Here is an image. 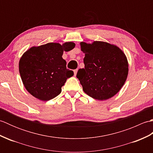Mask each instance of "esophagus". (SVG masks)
<instances>
[{"instance_id":"obj_1","label":"esophagus","mask_w":153,"mask_h":153,"mask_svg":"<svg viewBox=\"0 0 153 153\" xmlns=\"http://www.w3.org/2000/svg\"><path fill=\"white\" fill-rule=\"evenodd\" d=\"M74 76H76L77 72V69L74 70Z\"/></svg>"}]
</instances>
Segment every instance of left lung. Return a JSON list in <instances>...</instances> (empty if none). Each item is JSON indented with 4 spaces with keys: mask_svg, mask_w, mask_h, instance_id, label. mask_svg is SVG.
Here are the masks:
<instances>
[{
    "mask_svg": "<svg viewBox=\"0 0 153 153\" xmlns=\"http://www.w3.org/2000/svg\"><path fill=\"white\" fill-rule=\"evenodd\" d=\"M80 45L85 53V68L79 69L76 77L83 91L97 100L111 98L121 89L128 77L125 54L116 45L103 41L82 42Z\"/></svg>",
    "mask_w": 153,
    "mask_h": 153,
    "instance_id": "obj_1",
    "label": "left lung"
}]
</instances>
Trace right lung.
<instances>
[{
  "mask_svg": "<svg viewBox=\"0 0 153 153\" xmlns=\"http://www.w3.org/2000/svg\"><path fill=\"white\" fill-rule=\"evenodd\" d=\"M73 42L48 43L33 47L22 55L19 62V71L25 89L31 95L43 101L58 96L66 79L74 71L66 68L62 58L64 51L75 47Z\"/></svg>",
  "mask_w": 153,
  "mask_h": 153,
  "instance_id": "right-lung-1",
  "label": "right lung"
}]
</instances>
